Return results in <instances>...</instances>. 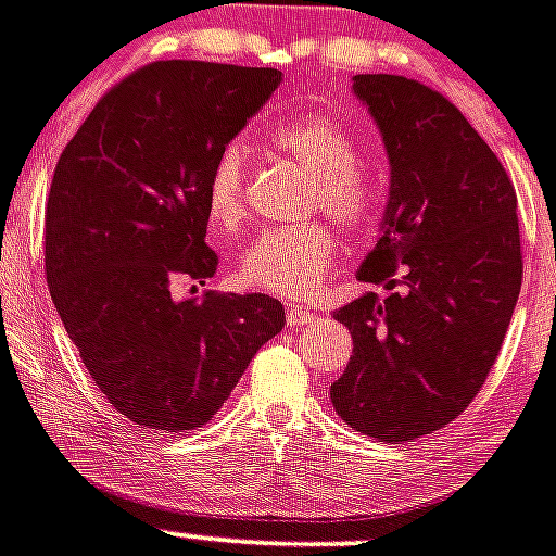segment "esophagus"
I'll list each match as a JSON object with an SVG mask.
<instances>
[{"label":"esophagus","mask_w":556,"mask_h":556,"mask_svg":"<svg viewBox=\"0 0 556 556\" xmlns=\"http://www.w3.org/2000/svg\"><path fill=\"white\" fill-rule=\"evenodd\" d=\"M316 314H311L308 308H289L287 311V321L289 327H303L308 325V321H314Z\"/></svg>","instance_id":"34e87169"}]
</instances>
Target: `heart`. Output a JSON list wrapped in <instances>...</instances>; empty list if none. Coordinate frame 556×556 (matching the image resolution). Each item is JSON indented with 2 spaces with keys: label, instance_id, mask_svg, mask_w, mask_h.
<instances>
[{
  "label": "heart",
  "instance_id": "obj_1",
  "mask_svg": "<svg viewBox=\"0 0 556 556\" xmlns=\"http://www.w3.org/2000/svg\"><path fill=\"white\" fill-rule=\"evenodd\" d=\"M269 144L311 174V207L343 226L361 229L377 213V185L361 168L352 136L321 114H300L269 130ZM248 161L240 144L215 157L207 177V215L220 229H235L245 215ZM336 258V235L314 220L292 229H267L240 253L237 275L245 287L278 298H303L319 287Z\"/></svg>",
  "mask_w": 556,
  "mask_h": 556
}]
</instances>
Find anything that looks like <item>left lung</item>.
Returning a JSON list of instances; mask_svg holds the SVG:
<instances>
[{
  "label": "left lung",
  "mask_w": 556,
  "mask_h": 556,
  "mask_svg": "<svg viewBox=\"0 0 556 556\" xmlns=\"http://www.w3.org/2000/svg\"><path fill=\"white\" fill-rule=\"evenodd\" d=\"M382 136L390 193L357 278L388 289L338 308L354 338L336 412L379 442L456 420L500 354L521 289L516 190L462 111L404 76L352 78Z\"/></svg>",
  "instance_id": "obj_1"
}]
</instances>
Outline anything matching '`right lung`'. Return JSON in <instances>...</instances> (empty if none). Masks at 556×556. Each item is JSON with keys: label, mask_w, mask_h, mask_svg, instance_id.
Segmentation results:
<instances>
[{"label": "right lung", "mask_w": 556, "mask_h": 556, "mask_svg": "<svg viewBox=\"0 0 556 556\" xmlns=\"http://www.w3.org/2000/svg\"><path fill=\"white\" fill-rule=\"evenodd\" d=\"M278 84L273 67L155 62L103 94L56 163L51 298L100 393L139 428H202L287 325L269 294H172L218 269L210 168Z\"/></svg>", "instance_id": "add662e5"}]
</instances>
